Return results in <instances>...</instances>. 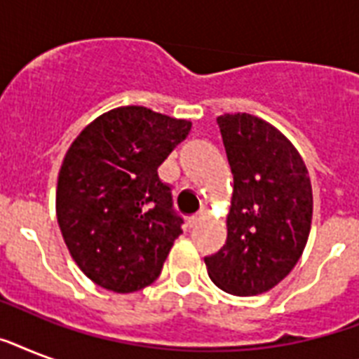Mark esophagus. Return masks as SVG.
Segmentation results:
<instances>
[{"instance_id":"34e87169","label":"esophagus","mask_w":359,"mask_h":359,"mask_svg":"<svg viewBox=\"0 0 359 359\" xmlns=\"http://www.w3.org/2000/svg\"><path fill=\"white\" fill-rule=\"evenodd\" d=\"M205 218V216H203V214H197V216H191L190 219H188V227H190V229H194V227H197V225L201 224V219Z\"/></svg>"}]
</instances>
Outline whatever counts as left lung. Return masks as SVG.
<instances>
[{"instance_id":"8db88e82","label":"left lung","mask_w":359,"mask_h":359,"mask_svg":"<svg viewBox=\"0 0 359 359\" xmlns=\"http://www.w3.org/2000/svg\"><path fill=\"white\" fill-rule=\"evenodd\" d=\"M233 173L227 242L205 257L208 278L225 292L255 296L273 289L304 253L313 218L309 173L294 145L250 114L218 119Z\"/></svg>"}]
</instances>
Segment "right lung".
<instances>
[{
	"instance_id": "obj_1",
	"label": "right lung",
	"mask_w": 359,
	"mask_h": 359,
	"mask_svg": "<svg viewBox=\"0 0 359 359\" xmlns=\"http://www.w3.org/2000/svg\"><path fill=\"white\" fill-rule=\"evenodd\" d=\"M190 128V121L123 106L87 124L69 147L57 177V224L98 287L128 294L162 272L182 218L158 168Z\"/></svg>"
}]
</instances>
